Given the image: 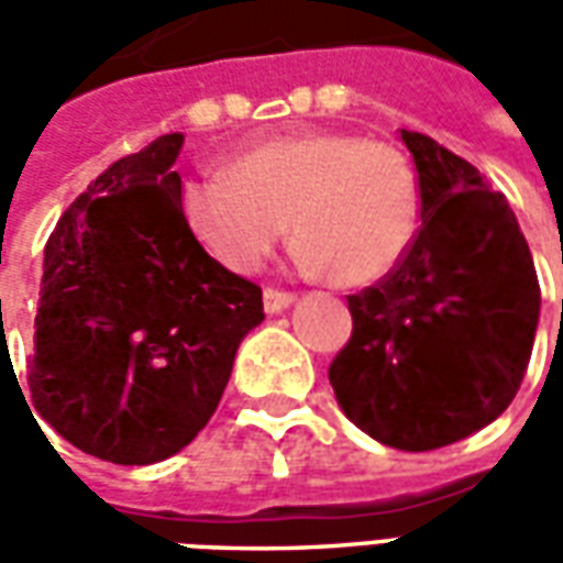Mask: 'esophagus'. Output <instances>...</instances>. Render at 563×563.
I'll return each instance as SVG.
<instances>
[{
  "label": "esophagus",
  "mask_w": 563,
  "mask_h": 563,
  "mask_svg": "<svg viewBox=\"0 0 563 563\" xmlns=\"http://www.w3.org/2000/svg\"><path fill=\"white\" fill-rule=\"evenodd\" d=\"M262 298H265V310H268V313H280V310H286V307L295 301L292 292H286V289H274V286H268Z\"/></svg>",
  "instance_id": "obj_1"
}]
</instances>
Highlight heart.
<instances>
[{"instance_id":"obj_1","label":"heart","mask_w":563,"mask_h":563,"mask_svg":"<svg viewBox=\"0 0 563 563\" xmlns=\"http://www.w3.org/2000/svg\"><path fill=\"white\" fill-rule=\"evenodd\" d=\"M180 213L198 244L238 274L256 271L286 234L338 286H371L401 265L422 217L410 159L379 139L301 132L241 150L229 168L180 184Z\"/></svg>"}]
</instances>
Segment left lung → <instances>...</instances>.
Returning a JSON list of instances; mask_svg holds the SVG:
<instances>
[{
	"instance_id": "obj_1",
	"label": "left lung",
	"mask_w": 563,
	"mask_h": 563,
	"mask_svg": "<svg viewBox=\"0 0 563 563\" xmlns=\"http://www.w3.org/2000/svg\"><path fill=\"white\" fill-rule=\"evenodd\" d=\"M422 225L389 277L350 295L353 334L334 355V398L365 434L428 452L504 413L531 362L540 283L507 198L471 162L401 129Z\"/></svg>"
}]
</instances>
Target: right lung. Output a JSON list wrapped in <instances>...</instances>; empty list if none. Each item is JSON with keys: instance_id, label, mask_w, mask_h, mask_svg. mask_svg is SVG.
<instances>
[{"instance_id": "add662e5", "label": "right lung", "mask_w": 563, "mask_h": 563, "mask_svg": "<svg viewBox=\"0 0 563 563\" xmlns=\"http://www.w3.org/2000/svg\"><path fill=\"white\" fill-rule=\"evenodd\" d=\"M184 135L117 159L44 246L32 407L114 464H153L208 424L262 289L208 256L180 213Z\"/></svg>"}]
</instances>
